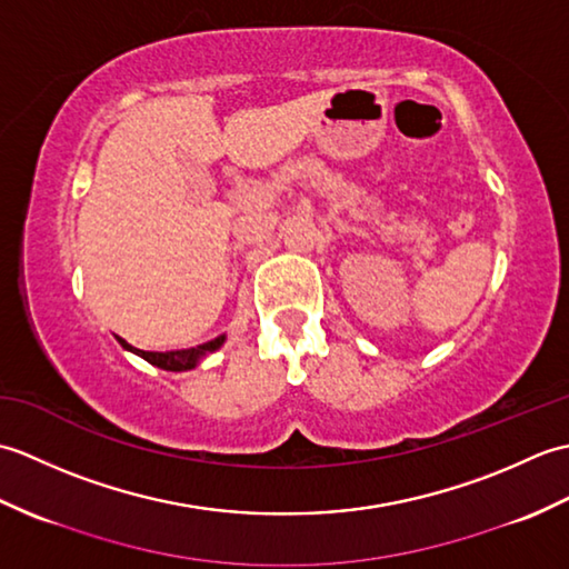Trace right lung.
<instances>
[{
    "label": "right lung",
    "mask_w": 569,
    "mask_h": 569,
    "mask_svg": "<svg viewBox=\"0 0 569 569\" xmlns=\"http://www.w3.org/2000/svg\"><path fill=\"white\" fill-rule=\"evenodd\" d=\"M119 345H122L124 349H129V352H134L139 357H143L149 361V365L153 367H161L166 371H188L198 365V359L204 355V352H214L217 347H220L224 342V337H214V340L210 342H202L198 347H190V349H173V352H143V349H137L127 345L122 337H117Z\"/></svg>",
    "instance_id": "1"
}]
</instances>
